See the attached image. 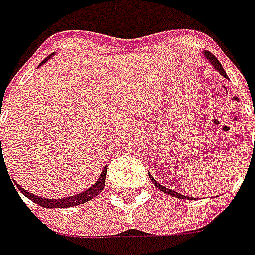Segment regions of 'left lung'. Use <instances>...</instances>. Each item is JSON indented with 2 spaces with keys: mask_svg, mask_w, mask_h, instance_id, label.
<instances>
[{
  "mask_svg": "<svg viewBox=\"0 0 255 255\" xmlns=\"http://www.w3.org/2000/svg\"><path fill=\"white\" fill-rule=\"evenodd\" d=\"M204 55H206V58H207V59L210 60L211 63H213V66L215 67V70H218V72H220V74H222L224 77H227V73L224 72V69H222V65L220 63V60L217 59V58H215L213 53L208 52V51H206V52H204ZM149 177H150V179H152V182L154 183V186H156V188H158V189L161 190V192H164V193H168V195H171V196H177V197H179V199H186V196L179 195V193L174 192V190L168 189V188H165V186H161V185H160L157 181H154V178H153L150 174H149Z\"/></svg>",
  "mask_w": 255,
  "mask_h": 255,
  "instance_id": "1",
  "label": "left lung"
}]
</instances>
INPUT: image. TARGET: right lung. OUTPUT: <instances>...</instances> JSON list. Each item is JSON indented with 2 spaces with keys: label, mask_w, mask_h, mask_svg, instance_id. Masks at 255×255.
Wrapping results in <instances>:
<instances>
[{
  "label": "right lung",
  "mask_w": 255,
  "mask_h": 255,
  "mask_svg": "<svg viewBox=\"0 0 255 255\" xmlns=\"http://www.w3.org/2000/svg\"><path fill=\"white\" fill-rule=\"evenodd\" d=\"M49 58H52V55L47 56L45 59L41 62V65H44ZM106 171H108V165H106V167H103V171L101 172V177L98 178L97 182L94 183L91 188H88V189L84 190V192H81V193H78V195L70 196V197H66V199H44V197H38V196L31 195L30 192L23 189L22 186H20V185H17V183H16V186H17V189L20 190L26 197H28L30 200H33V202L37 203L38 206H42V207H45V208L74 207V206H78V204H83V203L90 202L91 199H94L95 196H98L99 193H101V190H102L103 186H105Z\"/></svg>",
  "instance_id": "obj_1"
}]
</instances>
